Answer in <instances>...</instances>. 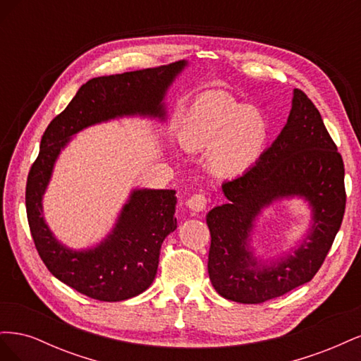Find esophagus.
<instances>
[{
  "label": "esophagus",
  "mask_w": 361,
  "mask_h": 361,
  "mask_svg": "<svg viewBox=\"0 0 361 361\" xmlns=\"http://www.w3.org/2000/svg\"><path fill=\"white\" fill-rule=\"evenodd\" d=\"M187 206L190 207L191 211L194 212H200L204 211L206 206H207V197L204 194L199 192V194H194L191 197L187 200Z\"/></svg>",
  "instance_id": "34e87169"
}]
</instances>
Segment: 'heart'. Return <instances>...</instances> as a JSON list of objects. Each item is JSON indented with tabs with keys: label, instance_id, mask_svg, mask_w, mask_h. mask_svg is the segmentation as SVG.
Wrapping results in <instances>:
<instances>
[{
	"label": "heart",
	"instance_id": "1",
	"mask_svg": "<svg viewBox=\"0 0 361 361\" xmlns=\"http://www.w3.org/2000/svg\"><path fill=\"white\" fill-rule=\"evenodd\" d=\"M180 137L191 149H211L212 167L224 176L253 169L268 141V123L257 110L232 96L212 92L200 96L185 117Z\"/></svg>",
	"mask_w": 361,
	"mask_h": 361
}]
</instances>
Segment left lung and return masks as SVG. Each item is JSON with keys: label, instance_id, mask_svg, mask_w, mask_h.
<instances>
[{"label": "left lung", "instance_id": "obj_1", "mask_svg": "<svg viewBox=\"0 0 361 361\" xmlns=\"http://www.w3.org/2000/svg\"><path fill=\"white\" fill-rule=\"evenodd\" d=\"M227 203L206 215L211 232L207 272L226 300L259 304L310 281L329 255L341 228L346 192L345 167L318 108L302 90H293L288 123L256 166L223 183ZM304 197L314 226L293 254L260 266L247 250L255 216L283 197Z\"/></svg>", "mask_w": 361, "mask_h": 361}]
</instances>
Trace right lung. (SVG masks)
<instances>
[{
    "label": "right lung",
    "mask_w": 361,
    "mask_h": 361,
    "mask_svg": "<svg viewBox=\"0 0 361 361\" xmlns=\"http://www.w3.org/2000/svg\"><path fill=\"white\" fill-rule=\"evenodd\" d=\"M183 68L185 61H176L87 81L64 111L52 118L42 137L39 157L30 169L25 188L32 241L54 277L93 300L123 301L152 285L161 244L178 227L176 191H133L108 238L94 248L75 251L61 245L43 220L42 195L54 162L69 138L87 126L134 114L164 118V94Z\"/></svg>",
    "instance_id": "add662e5"
}]
</instances>
